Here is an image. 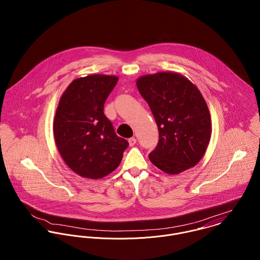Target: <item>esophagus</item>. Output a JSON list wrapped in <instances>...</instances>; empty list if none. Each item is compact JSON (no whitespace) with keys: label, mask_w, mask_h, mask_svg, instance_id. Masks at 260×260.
Segmentation results:
<instances>
[{"label":"esophagus","mask_w":260,"mask_h":260,"mask_svg":"<svg viewBox=\"0 0 260 260\" xmlns=\"http://www.w3.org/2000/svg\"><path fill=\"white\" fill-rule=\"evenodd\" d=\"M128 141H129V145H130V146H134V145L136 144V142H137V140H136V138H135V137L130 138Z\"/></svg>","instance_id":"esophagus-1"}]
</instances>
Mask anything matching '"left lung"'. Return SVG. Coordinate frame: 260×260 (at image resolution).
Listing matches in <instances>:
<instances>
[{"label": "left lung", "instance_id": "1", "mask_svg": "<svg viewBox=\"0 0 260 260\" xmlns=\"http://www.w3.org/2000/svg\"><path fill=\"white\" fill-rule=\"evenodd\" d=\"M155 118L159 140L150 161L174 175L195 166L211 137V118L198 88L172 72L145 75L136 82Z\"/></svg>", "mask_w": 260, "mask_h": 260}]
</instances>
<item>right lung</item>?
Masks as SVG:
<instances>
[{
	"label": "right lung",
	"mask_w": 260,
	"mask_h": 260,
	"mask_svg": "<svg viewBox=\"0 0 260 260\" xmlns=\"http://www.w3.org/2000/svg\"><path fill=\"white\" fill-rule=\"evenodd\" d=\"M118 77L89 75L72 81L63 93L53 123L63 160L78 175L99 179L120 164L128 147L104 115V104Z\"/></svg>",
	"instance_id": "add662e5"
}]
</instances>
